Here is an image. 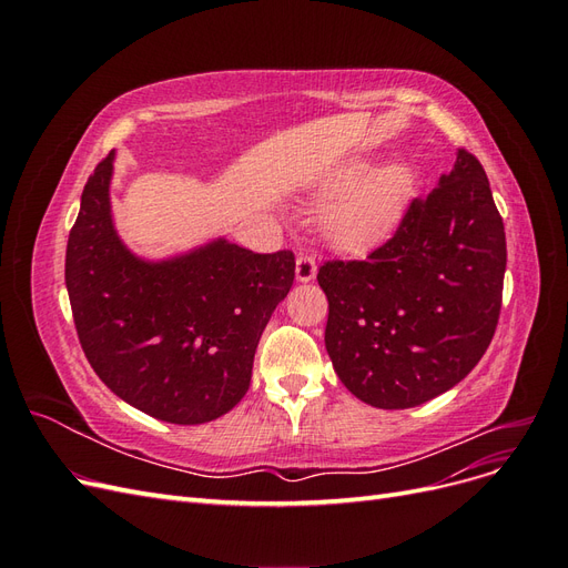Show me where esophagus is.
Listing matches in <instances>:
<instances>
[{"mask_svg":"<svg viewBox=\"0 0 568 568\" xmlns=\"http://www.w3.org/2000/svg\"><path fill=\"white\" fill-rule=\"evenodd\" d=\"M317 277V265L313 255H298L296 257V280L301 284L313 282Z\"/></svg>","mask_w":568,"mask_h":568,"instance_id":"1","label":"esophagus"}]
</instances>
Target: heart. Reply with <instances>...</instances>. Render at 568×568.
<instances>
[{
	"mask_svg": "<svg viewBox=\"0 0 568 568\" xmlns=\"http://www.w3.org/2000/svg\"><path fill=\"white\" fill-rule=\"evenodd\" d=\"M412 173L390 161L372 168L365 159H348L322 173L307 192L320 217L322 242L341 253H365L382 246L400 225L412 194Z\"/></svg>",
	"mask_w": 568,
	"mask_h": 568,
	"instance_id": "1",
	"label": "heart"
}]
</instances>
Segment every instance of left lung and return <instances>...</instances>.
I'll return each instance as SVG.
<instances>
[{"instance_id": "1", "label": "left lung", "mask_w": 568, "mask_h": 568, "mask_svg": "<svg viewBox=\"0 0 568 568\" xmlns=\"http://www.w3.org/2000/svg\"><path fill=\"white\" fill-rule=\"evenodd\" d=\"M505 267L486 170L457 149L450 173L412 201L388 244L367 261L320 267L329 301L324 346L343 386L382 409L450 390L490 346Z\"/></svg>"}]
</instances>
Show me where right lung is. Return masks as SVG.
Returning <instances> with one entry per match:
<instances>
[{
  "instance_id": "obj_1",
  "label": "right lung",
  "mask_w": 568,
  "mask_h": 568,
  "mask_svg": "<svg viewBox=\"0 0 568 568\" xmlns=\"http://www.w3.org/2000/svg\"><path fill=\"white\" fill-rule=\"evenodd\" d=\"M115 151L82 189L65 288L92 369L120 400L168 424H205L244 398L257 341L294 284V253L215 236L165 257L134 253L111 205Z\"/></svg>"
}]
</instances>
